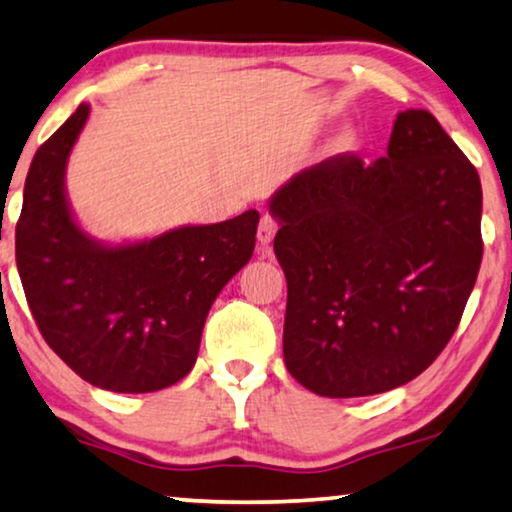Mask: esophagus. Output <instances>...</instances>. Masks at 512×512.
Here are the masks:
<instances>
[{"label":"esophagus","mask_w":512,"mask_h":512,"mask_svg":"<svg viewBox=\"0 0 512 512\" xmlns=\"http://www.w3.org/2000/svg\"><path fill=\"white\" fill-rule=\"evenodd\" d=\"M275 233H277V221L272 219L270 214H263L261 216V223H258V233H256L258 242L270 244L272 237H275Z\"/></svg>","instance_id":"obj_1"}]
</instances>
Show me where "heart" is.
<instances>
[{"mask_svg":"<svg viewBox=\"0 0 512 512\" xmlns=\"http://www.w3.org/2000/svg\"><path fill=\"white\" fill-rule=\"evenodd\" d=\"M356 144H359V130H356V125H345L328 139L326 153L328 156H345V153L356 149Z\"/></svg>","mask_w":512,"mask_h":512,"instance_id":"1","label":"heart"}]
</instances>
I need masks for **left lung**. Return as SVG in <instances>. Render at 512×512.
<instances>
[{
    "mask_svg": "<svg viewBox=\"0 0 512 512\" xmlns=\"http://www.w3.org/2000/svg\"><path fill=\"white\" fill-rule=\"evenodd\" d=\"M286 275L284 363L328 398L415 380L457 331L482 261L478 170L426 109L387 156H335L272 195Z\"/></svg>",
    "mask_w": 512,
    "mask_h": 512,
    "instance_id": "8db88e82",
    "label": "left lung"
}]
</instances>
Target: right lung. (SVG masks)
<instances>
[{
  "label": "right lung",
  "instance_id": "1",
  "mask_svg": "<svg viewBox=\"0 0 512 512\" xmlns=\"http://www.w3.org/2000/svg\"><path fill=\"white\" fill-rule=\"evenodd\" d=\"M88 116L90 104H79L34 153L16 263L48 347L93 387L146 394L191 373L209 307L249 263L261 216L249 209L142 242L95 240L76 223L65 191L69 153Z\"/></svg>",
  "mask_w": 512,
  "mask_h": 512
}]
</instances>
